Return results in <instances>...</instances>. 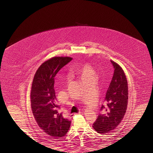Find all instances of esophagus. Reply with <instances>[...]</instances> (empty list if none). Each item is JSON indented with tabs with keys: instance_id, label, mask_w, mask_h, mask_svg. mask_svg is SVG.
I'll use <instances>...</instances> for the list:
<instances>
[{
	"instance_id": "1",
	"label": "esophagus",
	"mask_w": 153,
	"mask_h": 153,
	"mask_svg": "<svg viewBox=\"0 0 153 153\" xmlns=\"http://www.w3.org/2000/svg\"><path fill=\"white\" fill-rule=\"evenodd\" d=\"M81 112H80V113H78V114H70V115H69V116H70V117H73V116H74V115H78V114H80Z\"/></svg>"
}]
</instances>
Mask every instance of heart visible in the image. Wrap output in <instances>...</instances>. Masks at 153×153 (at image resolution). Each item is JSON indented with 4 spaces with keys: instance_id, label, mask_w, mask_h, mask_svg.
Wrapping results in <instances>:
<instances>
[{
    "instance_id": "heart-1",
    "label": "heart",
    "mask_w": 153,
    "mask_h": 153,
    "mask_svg": "<svg viewBox=\"0 0 153 153\" xmlns=\"http://www.w3.org/2000/svg\"><path fill=\"white\" fill-rule=\"evenodd\" d=\"M76 75L82 82H85L89 80H95L96 73L94 69L89 64H85L79 66L75 71Z\"/></svg>"
}]
</instances>
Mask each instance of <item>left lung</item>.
<instances>
[{
	"label": "left lung",
	"mask_w": 153,
	"mask_h": 153,
	"mask_svg": "<svg viewBox=\"0 0 153 153\" xmlns=\"http://www.w3.org/2000/svg\"><path fill=\"white\" fill-rule=\"evenodd\" d=\"M114 67V75L106 92L104 104L101 105L100 113L93 128L100 134L112 131L121 123L126 112L128 100V87L126 77L121 67L110 61Z\"/></svg>",
	"instance_id": "8db88e82"
}]
</instances>
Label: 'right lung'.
Masks as SVG:
<instances>
[{
	"instance_id": "right-lung-1",
	"label": "right lung",
	"mask_w": 153,
	"mask_h": 153,
	"mask_svg": "<svg viewBox=\"0 0 153 153\" xmlns=\"http://www.w3.org/2000/svg\"><path fill=\"white\" fill-rule=\"evenodd\" d=\"M73 59L55 57L43 62L36 72L32 82L30 101L32 114L38 126L52 138L66 135L71 121L59 114L54 89L55 76Z\"/></svg>"
}]
</instances>
